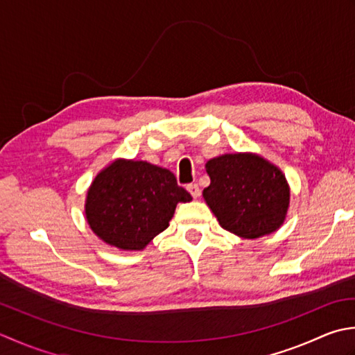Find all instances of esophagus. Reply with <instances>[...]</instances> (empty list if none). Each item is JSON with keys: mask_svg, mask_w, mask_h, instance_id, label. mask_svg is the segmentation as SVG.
<instances>
[{"mask_svg": "<svg viewBox=\"0 0 355 355\" xmlns=\"http://www.w3.org/2000/svg\"><path fill=\"white\" fill-rule=\"evenodd\" d=\"M187 190H188V193H190L194 199H198L200 196V188H199L198 184L187 185Z\"/></svg>", "mask_w": 355, "mask_h": 355, "instance_id": "1", "label": "esophagus"}]
</instances>
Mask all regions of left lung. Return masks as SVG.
<instances>
[{
    "label": "left lung",
    "mask_w": 355,
    "mask_h": 355,
    "mask_svg": "<svg viewBox=\"0 0 355 355\" xmlns=\"http://www.w3.org/2000/svg\"><path fill=\"white\" fill-rule=\"evenodd\" d=\"M204 196L220 227L243 239L271 234L284 223L289 185L276 165L254 153H231L205 164Z\"/></svg>",
    "instance_id": "obj_1"
}]
</instances>
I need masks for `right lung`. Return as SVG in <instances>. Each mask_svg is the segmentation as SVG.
Masks as SVG:
<instances>
[{
  "mask_svg": "<svg viewBox=\"0 0 355 355\" xmlns=\"http://www.w3.org/2000/svg\"><path fill=\"white\" fill-rule=\"evenodd\" d=\"M191 199L170 170L116 159L98 173L87 191L85 218L101 241L139 251L168 227L179 202Z\"/></svg>",
  "mask_w": 355,
  "mask_h": 355,
  "instance_id": "add662e5",
  "label": "right lung"
}]
</instances>
